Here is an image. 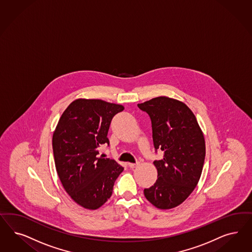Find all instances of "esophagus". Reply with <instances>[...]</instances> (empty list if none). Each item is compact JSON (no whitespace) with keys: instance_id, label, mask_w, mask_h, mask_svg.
I'll return each mask as SVG.
<instances>
[{"instance_id":"obj_1","label":"esophagus","mask_w":252,"mask_h":252,"mask_svg":"<svg viewBox=\"0 0 252 252\" xmlns=\"http://www.w3.org/2000/svg\"><path fill=\"white\" fill-rule=\"evenodd\" d=\"M128 165H129V167L131 168V169H133V168H136L137 166L139 165V162L137 163H128Z\"/></svg>"}]
</instances>
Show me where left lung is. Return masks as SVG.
<instances>
[{
  "label": "left lung",
  "instance_id": "left-lung-1",
  "mask_svg": "<svg viewBox=\"0 0 252 252\" xmlns=\"http://www.w3.org/2000/svg\"><path fill=\"white\" fill-rule=\"evenodd\" d=\"M138 107L151 119L155 149L164 152L162 159L154 161L158 180L144 194L156 208L173 209L191 195L201 176L203 131L192 110L177 99L159 96Z\"/></svg>",
  "mask_w": 252,
  "mask_h": 252
}]
</instances>
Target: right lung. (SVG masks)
<instances>
[{
  "mask_svg": "<svg viewBox=\"0 0 252 252\" xmlns=\"http://www.w3.org/2000/svg\"><path fill=\"white\" fill-rule=\"evenodd\" d=\"M122 105L101 99L79 98L61 115L53 134L58 177L65 192L87 210H97L110 198L123 167L99 157L100 146L109 144L107 132Z\"/></svg>",
  "mask_w": 252,
  "mask_h": 252,
  "instance_id": "right-lung-1",
  "label": "right lung"
}]
</instances>
